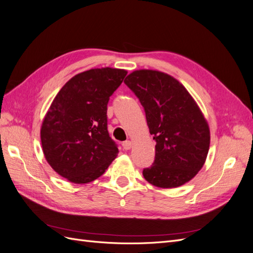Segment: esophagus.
Masks as SVG:
<instances>
[{"label": "esophagus", "mask_w": 253, "mask_h": 253, "mask_svg": "<svg viewBox=\"0 0 253 253\" xmlns=\"http://www.w3.org/2000/svg\"><path fill=\"white\" fill-rule=\"evenodd\" d=\"M122 147H124L125 150H129V149L132 148V142L129 141V140H126V141H125L124 143H122Z\"/></svg>", "instance_id": "obj_1"}]
</instances>
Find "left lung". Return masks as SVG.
<instances>
[{"label":"left lung","mask_w":253,"mask_h":253,"mask_svg":"<svg viewBox=\"0 0 253 253\" xmlns=\"http://www.w3.org/2000/svg\"><path fill=\"white\" fill-rule=\"evenodd\" d=\"M125 83L138 97L156 141L155 160L142 171L143 177L164 189L185 185L208 155L210 128L203 112L186 87L166 73L134 71Z\"/></svg>","instance_id":"left-lung-1"}]
</instances>
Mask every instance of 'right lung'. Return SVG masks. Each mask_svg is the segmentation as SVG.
Returning a JSON list of instances; mask_svg holds the SVG:
<instances>
[{
  "instance_id": "obj_1",
  "label": "right lung",
  "mask_w": 253,
  "mask_h": 253,
  "mask_svg": "<svg viewBox=\"0 0 253 253\" xmlns=\"http://www.w3.org/2000/svg\"><path fill=\"white\" fill-rule=\"evenodd\" d=\"M126 74L112 67L85 71L68 80L52 100L41 126L42 150L49 166L68 181H93L117 157L106 110Z\"/></svg>"
}]
</instances>
